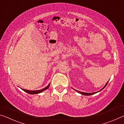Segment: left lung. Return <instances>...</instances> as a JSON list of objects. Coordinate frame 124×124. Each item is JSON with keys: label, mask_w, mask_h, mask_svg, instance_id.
I'll use <instances>...</instances> for the list:
<instances>
[{"label": "left lung", "mask_w": 124, "mask_h": 124, "mask_svg": "<svg viewBox=\"0 0 124 124\" xmlns=\"http://www.w3.org/2000/svg\"><path fill=\"white\" fill-rule=\"evenodd\" d=\"M108 82H109V81H108V82H107V83H106V84L105 85V86L103 87V88L101 89V90H99V91H98V92H93V93H86V92H81V91H78V90H75L74 89V90L75 91H76V92H78V93H80V94H82V95H84V96H91V95H92V94H96V93H98V92H100V91H102V90H103V89H104L105 87H106V86L107 85V84H108ZM72 89H74L73 88H72Z\"/></svg>", "instance_id": "8db88e82"}]
</instances>
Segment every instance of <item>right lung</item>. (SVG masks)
I'll list each match as a JSON object with an SVG mask.
<instances>
[{"instance_id":"1","label":"right lung","mask_w":124,"mask_h":124,"mask_svg":"<svg viewBox=\"0 0 124 124\" xmlns=\"http://www.w3.org/2000/svg\"><path fill=\"white\" fill-rule=\"evenodd\" d=\"M50 86V84H49L45 88H44L43 89H42V90H36V91H30V90H25V89H23V88H21V90H23V91H25V92L28 93V94H38V93H40L43 92V91H45L46 90H47V89L49 88V87Z\"/></svg>"}]
</instances>
